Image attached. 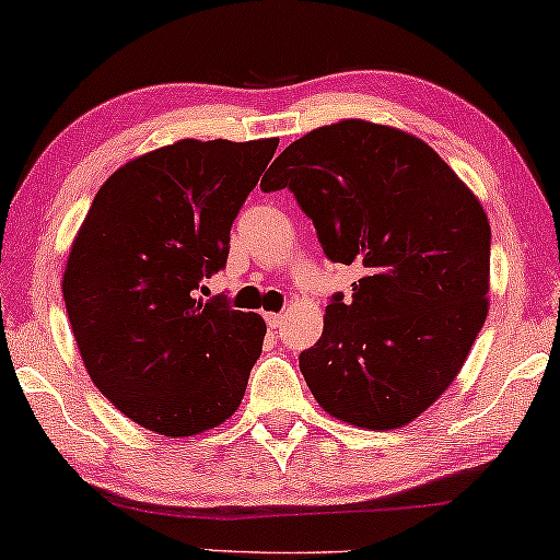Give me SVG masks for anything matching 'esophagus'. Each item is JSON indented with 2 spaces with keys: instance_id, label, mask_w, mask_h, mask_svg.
Instances as JSON below:
<instances>
[{
  "instance_id": "obj_1",
  "label": "esophagus",
  "mask_w": 560,
  "mask_h": 560,
  "mask_svg": "<svg viewBox=\"0 0 560 560\" xmlns=\"http://www.w3.org/2000/svg\"><path fill=\"white\" fill-rule=\"evenodd\" d=\"M266 316V324H269L271 329H279L283 324V316L281 314H264Z\"/></svg>"
}]
</instances>
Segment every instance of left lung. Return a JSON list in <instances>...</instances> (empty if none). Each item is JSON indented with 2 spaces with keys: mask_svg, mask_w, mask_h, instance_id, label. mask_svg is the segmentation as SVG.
Returning <instances> with one entry per match:
<instances>
[{
  "mask_svg": "<svg viewBox=\"0 0 560 560\" xmlns=\"http://www.w3.org/2000/svg\"><path fill=\"white\" fill-rule=\"evenodd\" d=\"M261 188H289L331 261L360 266L299 370L324 412L366 430L410 424L453 385L488 316L490 223L420 138L370 120L306 132Z\"/></svg>",
  "mask_w": 560,
  "mask_h": 560,
  "instance_id": "1",
  "label": "left lung"
}]
</instances>
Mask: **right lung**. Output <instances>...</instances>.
Returning <instances> with one entry per match:
<instances>
[{"label": "right lung", "mask_w": 560, "mask_h": 560, "mask_svg": "<svg viewBox=\"0 0 560 560\" xmlns=\"http://www.w3.org/2000/svg\"><path fill=\"white\" fill-rule=\"evenodd\" d=\"M277 145L186 138L132 158L72 241L62 296L82 362L155 435H200L244 399L266 322L196 289L226 266L231 223Z\"/></svg>", "instance_id": "right-lung-1"}]
</instances>
